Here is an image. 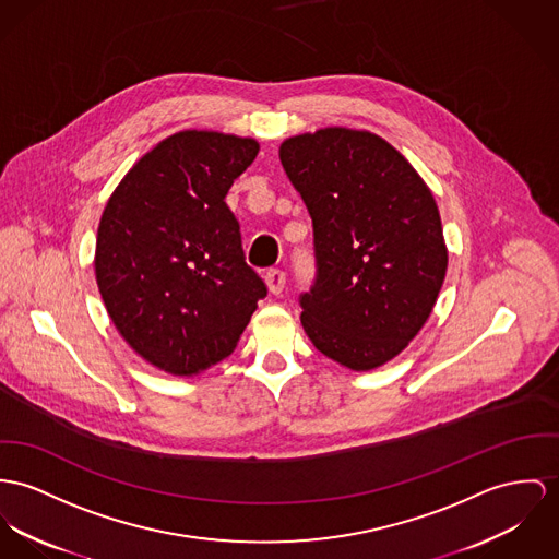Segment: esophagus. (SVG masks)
I'll use <instances>...</instances> for the list:
<instances>
[{"mask_svg":"<svg viewBox=\"0 0 559 559\" xmlns=\"http://www.w3.org/2000/svg\"><path fill=\"white\" fill-rule=\"evenodd\" d=\"M285 281H287V276H285L283 270L272 267V270H267V274H265V283H267V289H270L272 296H278V294L285 289Z\"/></svg>","mask_w":559,"mask_h":559,"instance_id":"34e87169","label":"esophagus"}]
</instances>
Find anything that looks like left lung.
<instances>
[{"label":"left lung","mask_w":559,"mask_h":559,"mask_svg":"<svg viewBox=\"0 0 559 559\" xmlns=\"http://www.w3.org/2000/svg\"><path fill=\"white\" fill-rule=\"evenodd\" d=\"M278 155L314 234L304 332L341 366L379 368L419 334L440 294L449 255L436 200L404 155L370 131L301 133Z\"/></svg>","instance_id":"1"}]
</instances>
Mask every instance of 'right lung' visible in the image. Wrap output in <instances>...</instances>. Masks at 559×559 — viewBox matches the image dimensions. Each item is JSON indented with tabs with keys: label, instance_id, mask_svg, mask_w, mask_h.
Returning <instances> with one entry per match:
<instances>
[{
	"label": "right lung",
	"instance_id": "obj_1",
	"mask_svg": "<svg viewBox=\"0 0 559 559\" xmlns=\"http://www.w3.org/2000/svg\"><path fill=\"white\" fill-rule=\"evenodd\" d=\"M258 153L253 138L178 131L135 162L99 218L106 310L142 359L174 377L225 359L267 294L225 204Z\"/></svg>",
	"mask_w": 559,
	"mask_h": 559
}]
</instances>
